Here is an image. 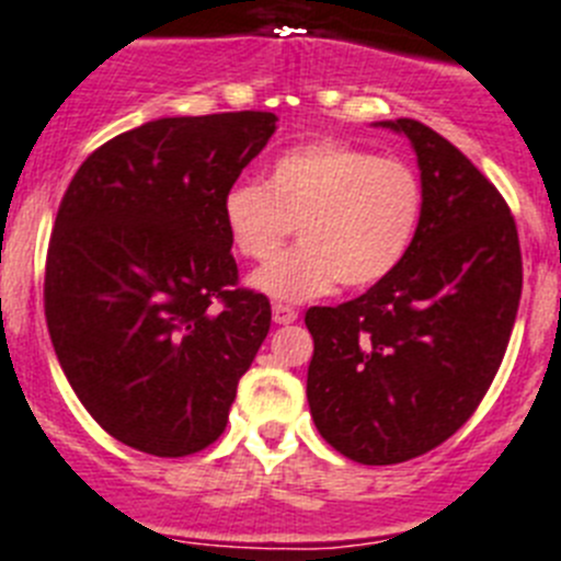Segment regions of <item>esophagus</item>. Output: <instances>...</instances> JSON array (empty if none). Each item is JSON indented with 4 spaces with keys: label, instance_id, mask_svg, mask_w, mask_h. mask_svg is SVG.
I'll return each instance as SVG.
<instances>
[{
    "label": "esophagus",
    "instance_id": "34e87169",
    "mask_svg": "<svg viewBox=\"0 0 561 561\" xmlns=\"http://www.w3.org/2000/svg\"><path fill=\"white\" fill-rule=\"evenodd\" d=\"M296 318H299V312L293 310L290 305H282V301H276V305H274V321H276V324H279V327L293 324Z\"/></svg>",
    "mask_w": 561,
    "mask_h": 561
}]
</instances>
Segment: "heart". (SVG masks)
<instances>
[{"label":"heart","mask_w":561,"mask_h":561,"mask_svg":"<svg viewBox=\"0 0 561 561\" xmlns=\"http://www.w3.org/2000/svg\"><path fill=\"white\" fill-rule=\"evenodd\" d=\"M220 218L237 254L268 260L290 234L301 243L262 265L251 285L282 301L386 279L411 249L422 220V184L400 159L318 139L276 156L268 179L237 181Z\"/></svg>","instance_id":"heart-1"}]
</instances>
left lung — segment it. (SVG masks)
I'll list each match as a JSON object with an SVG mask.
<instances>
[{
    "instance_id": "1",
    "label": "left lung",
    "mask_w": 561,
    "mask_h": 561,
    "mask_svg": "<svg viewBox=\"0 0 561 561\" xmlns=\"http://www.w3.org/2000/svg\"><path fill=\"white\" fill-rule=\"evenodd\" d=\"M408 136L422 220L405 260L363 296L310 307L307 402L318 433L368 467L433 450L492 386L523 290L517 226L501 193L416 119L375 123Z\"/></svg>"
}]
</instances>
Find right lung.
<instances>
[{
    "label": "right lung",
    "instance_id": "right-lung-1",
    "mask_svg": "<svg viewBox=\"0 0 561 561\" xmlns=\"http://www.w3.org/2000/svg\"><path fill=\"white\" fill-rule=\"evenodd\" d=\"M274 130L271 111L153 119L94 150L60 201L49 337L85 411L134 450L209 447L268 335L271 301L237 287L220 201Z\"/></svg>",
    "mask_w": 561,
    "mask_h": 561
}]
</instances>
